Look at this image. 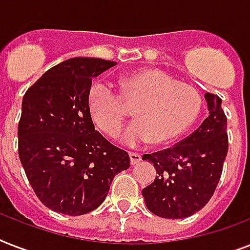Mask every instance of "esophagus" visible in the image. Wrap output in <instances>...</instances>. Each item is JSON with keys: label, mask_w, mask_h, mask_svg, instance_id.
Listing matches in <instances>:
<instances>
[{"label": "esophagus", "mask_w": 250, "mask_h": 250, "mask_svg": "<svg viewBox=\"0 0 250 250\" xmlns=\"http://www.w3.org/2000/svg\"><path fill=\"white\" fill-rule=\"evenodd\" d=\"M129 161H131V165H136L141 161V154L139 153H132L129 152Z\"/></svg>", "instance_id": "34e87169"}]
</instances>
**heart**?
<instances>
[{
  "label": "heart",
  "instance_id": "1",
  "mask_svg": "<svg viewBox=\"0 0 250 250\" xmlns=\"http://www.w3.org/2000/svg\"><path fill=\"white\" fill-rule=\"evenodd\" d=\"M119 96L107 82L98 80L88 94L92 119L109 137H118L128 109L136 121L122 135V143L131 148L148 144H168L184 135L197 119L201 97L193 86L178 83L161 70H143L119 82Z\"/></svg>",
  "mask_w": 250,
  "mask_h": 250
}]
</instances>
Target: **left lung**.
<instances>
[{"mask_svg": "<svg viewBox=\"0 0 250 250\" xmlns=\"http://www.w3.org/2000/svg\"><path fill=\"white\" fill-rule=\"evenodd\" d=\"M205 98L209 115L193 133L172 148L143 156L158 174L143 196L146 208L161 218L182 219L197 213L221 179L229 152L227 118L221 97L206 93Z\"/></svg>", "mask_w": 250, "mask_h": 250, "instance_id": "left-lung-1", "label": "left lung"}]
</instances>
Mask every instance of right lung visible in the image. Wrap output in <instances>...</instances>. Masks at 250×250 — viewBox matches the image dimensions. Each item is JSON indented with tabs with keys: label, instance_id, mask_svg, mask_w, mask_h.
Returning a JSON list of instances; mask_svg holds the SVG:
<instances>
[{
	"label": "right lung",
	"instance_id": "1",
	"mask_svg": "<svg viewBox=\"0 0 250 250\" xmlns=\"http://www.w3.org/2000/svg\"><path fill=\"white\" fill-rule=\"evenodd\" d=\"M101 58H71L45 72L25 92L18 152L42 204L83 215L101 205L114 176L129 167L128 153L94 129L88 106L92 79L115 66Z\"/></svg>",
	"mask_w": 250,
	"mask_h": 250
}]
</instances>
